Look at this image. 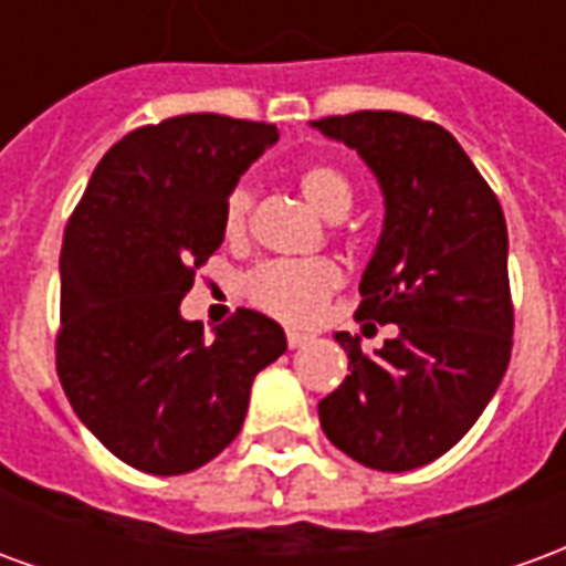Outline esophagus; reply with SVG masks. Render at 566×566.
<instances>
[{
    "label": "esophagus",
    "mask_w": 566,
    "mask_h": 566,
    "mask_svg": "<svg viewBox=\"0 0 566 566\" xmlns=\"http://www.w3.org/2000/svg\"><path fill=\"white\" fill-rule=\"evenodd\" d=\"M308 343V336L306 333H296V331H287V345L291 348H303V345Z\"/></svg>",
    "instance_id": "esophagus-1"
}]
</instances>
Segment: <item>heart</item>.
Segmentation results:
<instances>
[{
	"label": "heart",
	"instance_id": "heart-1",
	"mask_svg": "<svg viewBox=\"0 0 566 566\" xmlns=\"http://www.w3.org/2000/svg\"><path fill=\"white\" fill-rule=\"evenodd\" d=\"M300 193L321 218L339 221L352 209L355 187L333 163H312L296 175ZM251 193L235 187L223 206V233L230 242L245 239ZM343 284V272L333 260H266L242 279V294L254 308L287 324H306L321 312L327 296Z\"/></svg>",
	"mask_w": 566,
	"mask_h": 566
}]
</instances>
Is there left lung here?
<instances>
[{
  "label": "left lung",
  "mask_w": 566,
  "mask_h": 566,
  "mask_svg": "<svg viewBox=\"0 0 566 566\" xmlns=\"http://www.w3.org/2000/svg\"><path fill=\"white\" fill-rule=\"evenodd\" d=\"M367 163L385 197L357 318L397 324L376 355L336 333L348 376L318 403L324 433L364 467L437 461L475 424L512 355L506 221L494 190L439 124L400 112L312 120Z\"/></svg>",
  "instance_id": "obj_1"
}]
</instances>
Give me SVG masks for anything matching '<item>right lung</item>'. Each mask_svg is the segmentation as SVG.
Masks as SVG:
<instances>
[{
	"label": "right lung",
	"mask_w": 566,
	"mask_h": 566,
	"mask_svg": "<svg viewBox=\"0 0 566 566\" xmlns=\"http://www.w3.org/2000/svg\"><path fill=\"white\" fill-rule=\"evenodd\" d=\"M279 142L272 124L181 115L108 148L60 251L56 376L75 416L142 473L181 475L242 430L251 381L287 348L266 315L235 308L206 339L181 318L223 242L239 175Z\"/></svg>",
	"instance_id": "obj_1"
}]
</instances>
